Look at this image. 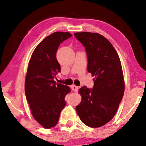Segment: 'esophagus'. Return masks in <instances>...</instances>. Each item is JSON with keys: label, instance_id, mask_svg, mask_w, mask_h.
<instances>
[{"label": "esophagus", "instance_id": "esophagus-1", "mask_svg": "<svg viewBox=\"0 0 146 146\" xmlns=\"http://www.w3.org/2000/svg\"><path fill=\"white\" fill-rule=\"evenodd\" d=\"M71 90L73 91H74V92H78V90H79V87L76 86L75 85H73L71 86Z\"/></svg>", "mask_w": 146, "mask_h": 146}]
</instances>
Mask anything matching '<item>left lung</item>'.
I'll list each match as a JSON object with an SVG mask.
<instances>
[{"mask_svg": "<svg viewBox=\"0 0 146 146\" xmlns=\"http://www.w3.org/2000/svg\"><path fill=\"white\" fill-rule=\"evenodd\" d=\"M75 36L85 47L88 71L92 73L94 86L80 89L82 99L76 106L77 113L86 125L97 128L113 118L124 92L122 65L111 43L96 33H76Z\"/></svg>", "mask_w": 146, "mask_h": 146, "instance_id": "left-lung-1", "label": "left lung"}]
</instances>
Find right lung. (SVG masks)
Segmentation results:
<instances>
[{
    "label": "right lung",
    "instance_id": "right-lung-1",
    "mask_svg": "<svg viewBox=\"0 0 146 146\" xmlns=\"http://www.w3.org/2000/svg\"><path fill=\"white\" fill-rule=\"evenodd\" d=\"M72 36L69 33L56 32L36 46L29 63L25 80V94L34 118L45 129L58 122L65 107V96L71 92L67 86L56 84L54 79L60 72L56 59L60 44Z\"/></svg>",
    "mask_w": 146,
    "mask_h": 146
}]
</instances>
